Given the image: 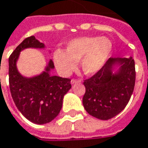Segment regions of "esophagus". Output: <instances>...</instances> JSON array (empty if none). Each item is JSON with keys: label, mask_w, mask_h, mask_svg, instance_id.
Wrapping results in <instances>:
<instances>
[{"label": "esophagus", "mask_w": 148, "mask_h": 148, "mask_svg": "<svg viewBox=\"0 0 148 148\" xmlns=\"http://www.w3.org/2000/svg\"><path fill=\"white\" fill-rule=\"evenodd\" d=\"M81 82L80 79H76V78H72V79H71V84H74V83H76V82Z\"/></svg>", "instance_id": "1"}]
</instances>
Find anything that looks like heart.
Listing matches in <instances>:
<instances>
[{
  "label": "heart",
  "mask_w": 148,
  "mask_h": 148,
  "mask_svg": "<svg viewBox=\"0 0 148 148\" xmlns=\"http://www.w3.org/2000/svg\"><path fill=\"white\" fill-rule=\"evenodd\" d=\"M111 41L105 37H80L70 40L66 45V52L57 49L53 61L57 70L69 75L80 61V68L87 75L98 72L108 60L112 51Z\"/></svg>",
  "instance_id": "heart-1"
}]
</instances>
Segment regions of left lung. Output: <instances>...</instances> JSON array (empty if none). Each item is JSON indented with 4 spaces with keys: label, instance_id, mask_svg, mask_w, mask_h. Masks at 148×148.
<instances>
[{
    "label": "left lung",
    "instance_id": "obj_1",
    "mask_svg": "<svg viewBox=\"0 0 148 148\" xmlns=\"http://www.w3.org/2000/svg\"><path fill=\"white\" fill-rule=\"evenodd\" d=\"M116 61L121 63V68L113 75L112 68ZM135 75L134 61L131 57H110L98 72L83 82L86 91L82 103L86 111L100 120H108L119 114L133 93Z\"/></svg>",
    "mask_w": 148,
    "mask_h": 148
}]
</instances>
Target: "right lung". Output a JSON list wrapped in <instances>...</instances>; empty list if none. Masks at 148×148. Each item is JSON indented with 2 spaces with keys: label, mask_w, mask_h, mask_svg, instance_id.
I'll list each match as a JSON object with an SVG mask.
<instances>
[{
  "label": "right lung",
  "mask_w": 148,
  "mask_h": 148,
  "mask_svg": "<svg viewBox=\"0 0 148 148\" xmlns=\"http://www.w3.org/2000/svg\"><path fill=\"white\" fill-rule=\"evenodd\" d=\"M35 36L28 37L20 44L9 58V83L15 105L27 119L36 124H46L59 114L63 97L71 87L70 78L49 75L54 68L49 61L46 71L34 78H25L16 67L19 53L27 48H44Z\"/></svg>",
  "instance_id": "1"
}]
</instances>
